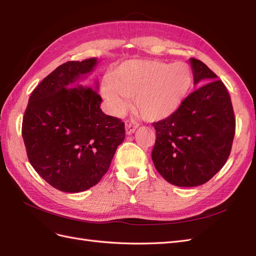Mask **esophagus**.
Masks as SVG:
<instances>
[{
	"label": "esophagus",
	"mask_w": 256,
	"mask_h": 256,
	"mask_svg": "<svg viewBox=\"0 0 256 256\" xmlns=\"http://www.w3.org/2000/svg\"><path fill=\"white\" fill-rule=\"evenodd\" d=\"M138 122L137 121H135V120H133V119H130V120H126V134H132V133H134L135 132V130L138 128Z\"/></svg>",
	"instance_id": "34e87169"
}]
</instances>
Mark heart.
<instances>
[{"label":"heart","mask_w":256,"mask_h":256,"mask_svg":"<svg viewBox=\"0 0 256 256\" xmlns=\"http://www.w3.org/2000/svg\"><path fill=\"white\" fill-rule=\"evenodd\" d=\"M192 83V69L184 62L128 60L111 72L102 90L116 112L134 98V109L148 121L166 119L175 112Z\"/></svg>","instance_id":"obj_1"}]
</instances>
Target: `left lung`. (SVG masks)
<instances>
[{
  "mask_svg": "<svg viewBox=\"0 0 256 256\" xmlns=\"http://www.w3.org/2000/svg\"><path fill=\"white\" fill-rule=\"evenodd\" d=\"M194 84L204 83L166 119L154 122V168L172 185L194 187L211 180L232 152L236 119L225 84L201 60L190 58Z\"/></svg>",
  "mask_w": 256,
  "mask_h": 256,
  "instance_id": "obj_1",
  "label": "left lung"
}]
</instances>
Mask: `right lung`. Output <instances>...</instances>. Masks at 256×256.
<instances>
[{
    "label": "right lung",
    "mask_w": 256,
    "mask_h": 256,
    "mask_svg": "<svg viewBox=\"0 0 256 256\" xmlns=\"http://www.w3.org/2000/svg\"><path fill=\"white\" fill-rule=\"evenodd\" d=\"M96 58L67 62L44 78L29 98L22 134L29 162L50 186L80 192L107 173L124 140V122L104 114L102 97L76 81Z\"/></svg>",
    "instance_id": "obj_1"
}]
</instances>
